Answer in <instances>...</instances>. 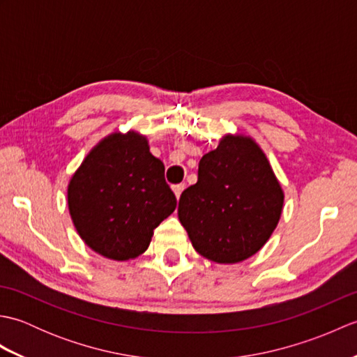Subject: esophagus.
<instances>
[{
  "label": "esophagus",
  "mask_w": 357,
  "mask_h": 357,
  "mask_svg": "<svg viewBox=\"0 0 357 357\" xmlns=\"http://www.w3.org/2000/svg\"><path fill=\"white\" fill-rule=\"evenodd\" d=\"M172 188H173V193H174V196H176V199H179V196H181V193L184 192L185 185H184V184H176V185H173Z\"/></svg>",
  "instance_id": "1"
}]
</instances>
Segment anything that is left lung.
Returning <instances> with one entry per match:
<instances>
[{"label":"left lung","instance_id":"1","mask_svg":"<svg viewBox=\"0 0 357 357\" xmlns=\"http://www.w3.org/2000/svg\"><path fill=\"white\" fill-rule=\"evenodd\" d=\"M282 206V187L257 142L225 135L201 158L198 183L181 195L178 218L199 255L236 264L265 245Z\"/></svg>","mask_w":357,"mask_h":357}]
</instances>
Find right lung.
I'll list each match as a JSON object with an SVG mask.
<instances>
[{"label":"right lung","mask_w":357,"mask_h":357,"mask_svg":"<svg viewBox=\"0 0 357 357\" xmlns=\"http://www.w3.org/2000/svg\"><path fill=\"white\" fill-rule=\"evenodd\" d=\"M81 239L104 257L128 261L150 245L153 230L176 208L161 159L138 132H115L89 151L67 187Z\"/></svg>","instance_id":"right-lung-1"}]
</instances>
